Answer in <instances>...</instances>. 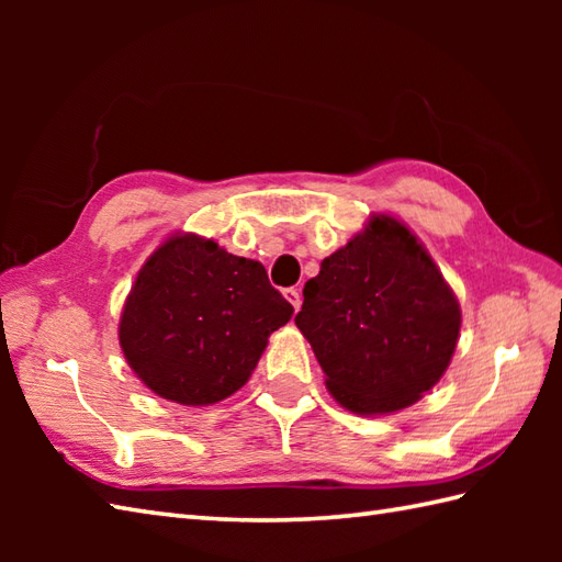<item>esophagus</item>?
<instances>
[{"instance_id":"1","label":"esophagus","mask_w":562,"mask_h":562,"mask_svg":"<svg viewBox=\"0 0 562 562\" xmlns=\"http://www.w3.org/2000/svg\"><path fill=\"white\" fill-rule=\"evenodd\" d=\"M282 294H284V300H288V302L294 306V312H300V306H302V292L296 290V288H288Z\"/></svg>"}]
</instances>
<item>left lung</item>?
<instances>
[{
    "instance_id": "1",
    "label": "left lung",
    "mask_w": 562,
    "mask_h": 562,
    "mask_svg": "<svg viewBox=\"0 0 562 562\" xmlns=\"http://www.w3.org/2000/svg\"><path fill=\"white\" fill-rule=\"evenodd\" d=\"M294 324L342 408L386 415L408 408L447 372L461 308L408 226L376 214L324 258Z\"/></svg>"
}]
</instances>
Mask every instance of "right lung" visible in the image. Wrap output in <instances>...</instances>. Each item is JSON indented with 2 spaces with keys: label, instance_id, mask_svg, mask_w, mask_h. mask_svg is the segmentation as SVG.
<instances>
[{
  "label": "right lung",
  "instance_id": "add662e5",
  "mask_svg": "<svg viewBox=\"0 0 562 562\" xmlns=\"http://www.w3.org/2000/svg\"><path fill=\"white\" fill-rule=\"evenodd\" d=\"M292 314L258 260L176 234L142 266L117 336L127 364L157 396L210 405L246 384L270 333Z\"/></svg>",
  "mask_w": 562,
  "mask_h": 562
}]
</instances>
